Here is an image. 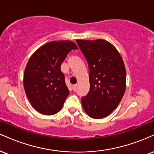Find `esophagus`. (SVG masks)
Wrapping results in <instances>:
<instances>
[{"mask_svg":"<svg viewBox=\"0 0 154 154\" xmlns=\"http://www.w3.org/2000/svg\"><path fill=\"white\" fill-rule=\"evenodd\" d=\"M72 89H73L74 91H75V90L77 89V85H72Z\"/></svg>","mask_w":154,"mask_h":154,"instance_id":"1","label":"esophagus"}]
</instances>
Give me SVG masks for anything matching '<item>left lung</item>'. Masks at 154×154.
<instances>
[{
  "label": "left lung",
  "instance_id": "1",
  "mask_svg": "<svg viewBox=\"0 0 154 154\" xmlns=\"http://www.w3.org/2000/svg\"><path fill=\"white\" fill-rule=\"evenodd\" d=\"M77 43L89 66L90 91L82 97L87 114L95 119L107 117L121 101L126 87V72L116 48L103 39Z\"/></svg>",
  "mask_w": 154,
  "mask_h": 154
}]
</instances>
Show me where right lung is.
Listing matches in <instances>:
<instances>
[{"label": "right lung", "mask_w": 154, "mask_h": 154, "mask_svg": "<svg viewBox=\"0 0 154 154\" xmlns=\"http://www.w3.org/2000/svg\"><path fill=\"white\" fill-rule=\"evenodd\" d=\"M77 49L71 41L50 42L31 55L25 68L23 86L35 110L47 116L62 109L69 91L61 65L67 54Z\"/></svg>", "instance_id": "1"}]
</instances>
